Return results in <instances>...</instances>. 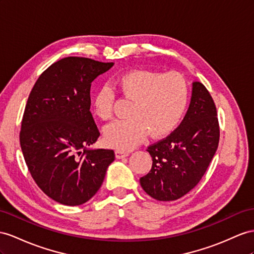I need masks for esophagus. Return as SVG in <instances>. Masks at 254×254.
I'll return each instance as SVG.
<instances>
[{
    "mask_svg": "<svg viewBox=\"0 0 254 254\" xmlns=\"http://www.w3.org/2000/svg\"><path fill=\"white\" fill-rule=\"evenodd\" d=\"M129 154L128 151H123V150H116V158L117 159H123L127 157Z\"/></svg>",
    "mask_w": 254,
    "mask_h": 254,
    "instance_id": "obj_1",
    "label": "esophagus"
}]
</instances>
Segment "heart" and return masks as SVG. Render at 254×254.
Wrapping results in <instances>:
<instances>
[{
  "label": "heart",
  "instance_id": "b5f03b06",
  "mask_svg": "<svg viewBox=\"0 0 254 254\" xmlns=\"http://www.w3.org/2000/svg\"><path fill=\"white\" fill-rule=\"evenodd\" d=\"M114 83L123 99L132 104L127 110L129 118L116 121L104 129L109 146L127 150L138 145L147 133L152 138L165 137L184 118L190 89L183 75L132 69L119 75ZM115 103V90L104 84L94 95L95 115L104 121L113 119Z\"/></svg>",
  "mask_w": 254,
  "mask_h": 254
}]
</instances>
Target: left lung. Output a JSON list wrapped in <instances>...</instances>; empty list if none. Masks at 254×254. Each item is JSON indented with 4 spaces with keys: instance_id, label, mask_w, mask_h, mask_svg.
Returning a JSON list of instances; mask_svg holds the SVG:
<instances>
[{
    "instance_id": "8db88e82",
    "label": "left lung",
    "mask_w": 254,
    "mask_h": 254,
    "mask_svg": "<svg viewBox=\"0 0 254 254\" xmlns=\"http://www.w3.org/2000/svg\"><path fill=\"white\" fill-rule=\"evenodd\" d=\"M220 127L214 102L203 83L193 82L189 109L167 137L148 147L152 167L139 179L158 200H176L196 186L217 151Z\"/></svg>"
}]
</instances>
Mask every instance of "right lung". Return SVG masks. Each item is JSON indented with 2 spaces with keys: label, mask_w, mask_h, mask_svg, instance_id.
<instances>
[{
  "label": "right lung",
  "mask_w": 254,
  "mask_h": 254,
  "mask_svg": "<svg viewBox=\"0 0 254 254\" xmlns=\"http://www.w3.org/2000/svg\"><path fill=\"white\" fill-rule=\"evenodd\" d=\"M113 65L63 58L43 71L29 95L20 131L23 158L40 189L60 204L88 201L115 160L114 150L88 149L100 136L90 112L91 82Z\"/></svg>",
  "instance_id": "right-lung-1"
}]
</instances>
